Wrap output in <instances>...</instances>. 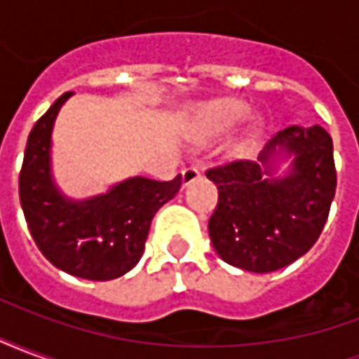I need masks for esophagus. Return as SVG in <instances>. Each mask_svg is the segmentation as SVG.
<instances>
[{
	"instance_id": "obj_1",
	"label": "esophagus",
	"mask_w": 359,
	"mask_h": 359,
	"mask_svg": "<svg viewBox=\"0 0 359 359\" xmlns=\"http://www.w3.org/2000/svg\"><path fill=\"white\" fill-rule=\"evenodd\" d=\"M198 177H200V169H198V167H194V165H192V167H187V169L182 171V182H184V187H188L190 182H194Z\"/></svg>"
}]
</instances>
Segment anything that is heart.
Listing matches in <instances>:
<instances>
[{"label": "heart", "instance_id": "1", "mask_svg": "<svg viewBox=\"0 0 359 359\" xmlns=\"http://www.w3.org/2000/svg\"><path fill=\"white\" fill-rule=\"evenodd\" d=\"M250 109L246 103L238 100H223L211 105H205L198 111L194 118V134L198 140L210 142L229 134L236 126L250 117Z\"/></svg>", "mask_w": 359, "mask_h": 359}]
</instances>
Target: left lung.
I'll return each mask as SVG.
<instances>
[{
	"instance_id": "obj_1",
	"label": "left lung",
	"mask_w": 359,
	"mask_h": 359,
	"mask_svg": "<svg viewBox=\"0 0 359 359\" xmlns=\"http://www.w3.org/2000/svg\"><path fill=\"white\" fill-rule=\"evenodd\" d=\"M290 161L276 177L278 165ZM219 202L210 238L219 257L250 273L283 269L308 252L323 231L337 190L332 138L319 125L288 126L257 161H233L205 172Z\"/></svg>"
}]
</instances>
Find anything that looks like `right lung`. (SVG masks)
Segmentation results:
<instances>
[{
  "label": "right lung",
  "mask_w": 359,
  "mask_h": 359,
  "mask_svg": "<svg viewBox=\"0 0 359 359\" xmlns=\"http://www.w3.org/2000/svg\"><path fill=\"white\" fill-rule=\"evenodd\" d=\"M67 92L38 118L28 134L19 175L20 205L43 257L57 269L88 280H111L140 262L151 219L172 200L182 177L172 180L130 177L86 200L61 192L51 172V133Z\"/></svg>",
  "instance_id": "obj_1"
}]
</instances>
